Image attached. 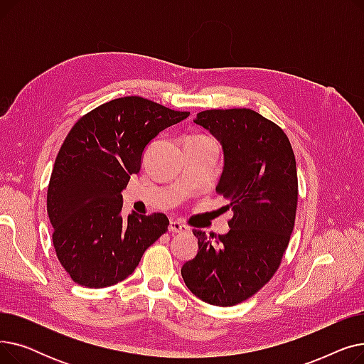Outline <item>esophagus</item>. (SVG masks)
I'll use <instances>...</instances> for the list:
<instances>
[{
  "instance_id": "esophagus-1",
  "label": "esophagus",
  "mask_w": 364,
  "mask_h": 364,
  "mask_svg": "<svg viewBox=\"0 0 364 364\" xmlns=\"http://www.w3.org/2000/svg\"><path fill=\"white\" fill-rule=\"evenodd\" d=\"M169 232L171 233H187L188 232V227L177 220H171L169 221Z\"/></svg>"
}]
</instances>
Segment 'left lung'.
Here are the masks:
<instances>
[{
  "mask_svg": "<svg viewBox=\"0 0 364 364\" xmlns=\"http://www.w3.org/2000/svg\"><path fill=\"white\" fill-rule=\"evenodd\" d=\"M195 124L223 146L215 192L230 202L233 218L225 235L193 230L199 251L181 276L199 299L232 307L273 277L289 245L298 203L295 155L283 129L251 109L203 110Z\"/></svg>",
  "mask_w": 364,
  "mask_h": 364,
  "instance_id": "left-lung-1",
  "label": "left lung"
}]
</instances>
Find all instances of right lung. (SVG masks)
Returning a JSON list of instances; mask_svg holds the SVG:
<instances>
[{
  "label": "right lung",
  "mask_w": 364,
  "mask_h": 364,
  "mask_svg": "<svg viewBox=\"0 0 364 364\" xmlns=\"http://www.w3.org/2000/svg\"><path fill=\"white\" fill-rule=\"evenodd\" d=\"M190 112L128 95L76 122L55 158L47 192L53 245L72 280L106 288L127 279L166 230L165 214L122 218V190L141 168L147 144Z\"/></svg>",
  "instance_id": "1"
}]
</instances>
